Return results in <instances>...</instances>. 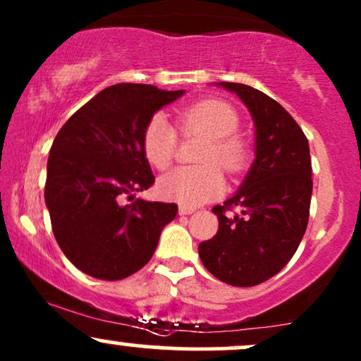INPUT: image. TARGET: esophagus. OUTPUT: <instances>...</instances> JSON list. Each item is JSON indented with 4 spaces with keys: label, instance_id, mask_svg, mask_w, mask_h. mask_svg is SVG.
Instances as JSON below:
<instances>
[{
    "label": "esophagus",
    "instance_id": "34e87169",
    "mask_svg": "<svg viewBox=\"0 0 361 361\" xmlns=\"http://www.w3.org/2000/svg\"><path fill=\"white\" fill-rule=\"evenodd\" d=\"M195 210H197V209H193V207L180 205V209H178V212H180V215H190V214H193Z\"/></svg>",
    "mask_w": 361,
    "mask_h": 361
}]
</instances>
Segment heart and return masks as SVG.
Instances as JSON below:
<instances>
[{
  "instance_id": "obj_1",
  "label": "heart",
  "mask_w": 361,
  "mask_h": 361,
  "mask_svg": "<svg viewBox=\"0 0 361 361\" xmlns=\"http://www.w3.org/2000/svg\"><path fill=\"white\" fill-rule=\"evenodd\" d=\"M241 123L238 110L231 103L205 98L178 114V128L183 134L207 135L198 159L204 164L180 166L159 180L164 198L183 205H200L219 197L226 188L224 171L238 175L244 171L251 157L247 139L239 134ZM178 135L175 127L163 115L149 118L142 132V152L157 169H166L175 157Z\"/></svg>"
}]
</instances>
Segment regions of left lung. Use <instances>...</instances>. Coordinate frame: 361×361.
Segmentation results:
<instances>
[{"label": "left lung", "instance_id": "left-lung-1", "mask_svg": "<svg viewBox=\"0 0 361 361\" xmlns=\"http://www.w3.org/2000/svg\"><path fill=\"white\" fill-rule=\"evenodd\" d=\"M247 106L256 126V159L241 188L212 212L219 231L198 255L215 279L255 287L275 276L295 255L309 222L312 164L299 123L263 91L222 81ZM238 207L240 212H229Z\"/></svg>", "mask_w": 361, "mask_h": 361}]
</instances>
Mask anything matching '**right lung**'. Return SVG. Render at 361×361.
I'll return each mask as SVG.
<instances>
[{"label":"right lung","mask_w":361,"mask_h":361,"mask_svg":"<svg viewBox=\"0 0 361 361\" xmlns=\"http://www.w3.org/2000/svg\"><path fill=\"white\" fill-rule=\"evenodd\" d=\"M183 90L120 82L105 88L62 126L47 161L45 205L59 247L76 268L100 280H122L154 255L176 204L135 198L154 183L142 152L149 118Z\"/></svg>","instance_id":"obj_1"}]
</instances>
